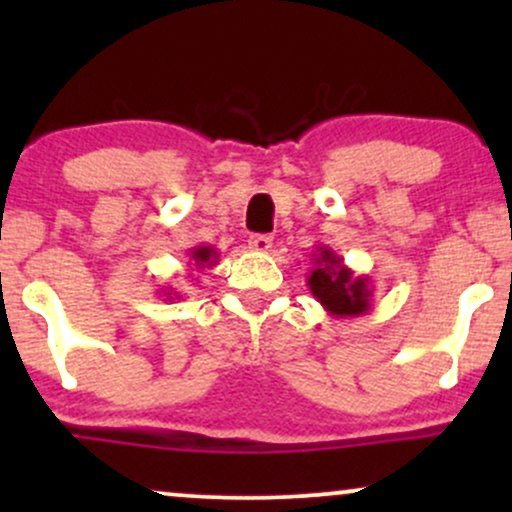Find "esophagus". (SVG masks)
<instances>
[{
    "label": "esophagus",
    "mask_w": 512,
    "mask_h": 512,
    "mask_svg": "<svg viewBox=\"0 0 512 512\" xmlns=\"http://www.w3.org/2000/svg\"><path fill=\"white\" fill-rule=\"evenodd\" d=\"M248 245H250V250H255V252H267V250H272L274 238L264 236V233H255V236H250Z\"/></svg>",
    "instance_id": "1"
}]
</instances>
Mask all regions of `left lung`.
Segmentation results:
<instances>
[{
  "label": "left lung",
  "mask_w": 512,
  "mask_h": 512,
  "mask_svg": "<svg viewBox=\"0 0 512 512\" xmlns=\"http://www.w3.org/2000/svg\"><path fill=\"white\" fill-rule=\"evenodd\" d=\"M315 267L308 274V289L315 301L334 317H358L370 310L373 286L368 276H356L337 252L320 245Z\"/></svg>",
  "instance_id": "1"
}]
</instances>
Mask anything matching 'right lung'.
I'll use <instances>...</instances> for the list:
<instances>
[{
  "label": "right lung",
  "instance_id": "add662e5",
  "mask_svg": "<svg viewBox=\"0 0 512 512\" xmlns=\"http://www.w3.org/2000/svg\"><path fill=\"white\" fill-rule=\"evenodd\" d=\"M219 262V250L214 248V245H195V248L190 250V272H204V269L214 267V264ZM169 293L166 294L165 291ZM163 296H166V301H175V298H180L178 293H173L170 289H163Z\"/></svg>",
  "mask_w": 512,
  "mask_h": 512
}]
</instances>
